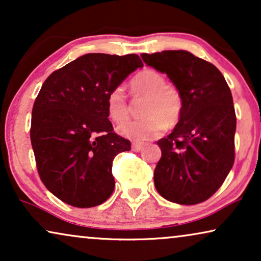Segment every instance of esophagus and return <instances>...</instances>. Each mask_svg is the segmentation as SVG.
<instances>
[{"instance_id": "obj_1", "label": "esophagus", "mask_w": 261, "mask_h": 261, "mask_svg": "<svg viewBox=\"0 0 261 261\" xmlns=\"http://www.w3.org/2000/svg\"><path fill=\"white\" fill-rule=\"evenodd\" d=\"M142 147H144V144H141V142H133V144H132V149H133L134 152L141 151Z\"/></svg>"}]
</instances>
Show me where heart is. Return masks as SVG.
Segmentation results:
<instances>
[{
    "mask_svg": "<svg viewBox=\"0 0 261 261\" xmlns=\"http://www.w3.org/2000/svg\"><path fill=\"white\" fill-rule=\"evenodd\" d=\"M129 88L135 97H144L140 121H132L119 127V133L133 140H148L163 133L164 128H172L183 114V97L177 88L167 85L166 78L158 71L142 70L130 81ZM109 117L116 124L126 122L129 108L123 89L114 88L107 97Z\"/></svg>",
    "mask_w": 261,
    "mask_h": 261,
    "instance_id": "b5f03b06",
    "label": "heart"
}]
</instances>
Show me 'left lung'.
I'll use <instances>...</instances> for the list:
<instances>
[{
    "instance_id": "obj_1",
    "label": "left lung",
    "mask_w": 261,
    "mask_h": 261,
    "mask_svg": "<svg viewBox=\"0 0 261 261\" xmlns=\"http://www.w3.org/2000/svg\"><path fill=\"white\" fill-rule=\"evenodd\" d=\"M141 58L166 73L183 97V114L172 133L156 142L154 170L160 196L178 204L204 202L219 190L234 164L237 116L230 89L215 65L177 49Z\"/></svg>"
}]
</instances>
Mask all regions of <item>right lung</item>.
<instances>
[{
    "instance_id": "1",
    "label": "right lung",
    "mask_w": 261,
    "mask_h": 261,
    "mask_svg": "<svg viewBox=\"0 0 261 261\" xmlns=\"http://www.w3.org/2000/svg\"><path fill=\"white\" fill-rule=\"evenodd\" d=\"M138 55L88 53L49 74L32 110L31 142L42 183L77 208L102 204L115 188L112 167L130 142L113 132L107 97L142 67Z\"/></svg>"
}]
</instances>
